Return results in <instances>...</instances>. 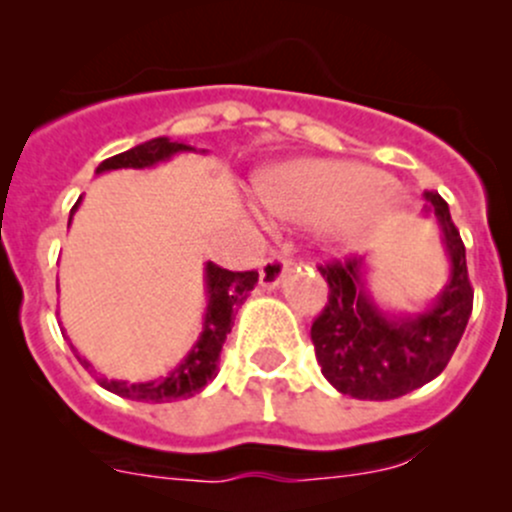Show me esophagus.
Wrapping results in <instances>:
<instances>
[{"label": "esophagus", "instance_id": "34e87169", "mask_svg": "<svg viewBox=\"0 0 512 512\" xmlns=\"http://www.w3.org/2000/svg\"><path fill=\"white\" fill-rule=\"evenodd\" d=\"M287 267H289L287 255H270L265 262H262V267H260V285L265 289L280 287V282H282V277H285Z\"/></svg>", "mask_w": 512, "mask_h": 512}]
</instances>
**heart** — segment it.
Wrapping results in <instances>:
<instances>
[{"mask_svg":"<svg viewBox=\"0 0 512 512\" xmlns=\"http://www.w3.org/2000/svg\"><path fill=\"white\" fill-rule=\"evenodd\" d=\"M389 178L359 163L294 160L257 183L262 205L294 223H327L334 240L354 242L394 210Z\"/></svg>","mask_w":512,"mask_h":512,"instance_id":"b5f03b06","label":"heart"}]
</instances>
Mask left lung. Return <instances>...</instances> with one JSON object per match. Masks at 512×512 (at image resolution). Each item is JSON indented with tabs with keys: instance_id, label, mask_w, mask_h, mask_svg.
I'll list each match as a JSON object with an SVG mask.
<instances>
[{
	"instance_id": "8db88e82",
	"label": "left lung",
	"mask_w": 512,
	"mask_h": 512,
	"mask_svg": "<svg viewBox=\"0 0 512 512\" xmlns=\"http://www.w3.org/2000/svg\"><path fill=\"white\" fill-rule=\"evenodd\" d=\"M441 230L451 262L446 287L416 314H391L376 304L364 257L319 267L329 302L312 324V344L322 374L339 394L361 401H389L436 379L456 352L473 309L466 247L453 225L448 203L433 190L423 193Z\"/></svg>"
}]
</instances>
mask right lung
<instances>
[{
    "mask_svg": "<svg viewBox=\"0 0 512 512\" xmlns=\"http://www.w3.org/2000/svg\"><path fill=\"white\" fill-rule=\"evenodd\" d=\"M178 153H198V148L188 146V143L170 141V138L160 136L151 138V141L141 143V146L131 148V151H123L118 156L106 158L96 168L98 173H108V170H121V168H153V165L165 163ZM205 153V151H203ZM81 198L76 200V205L71 208V218H74L76 208H79ZM257 285V272H230L218 267L215 262H205V294H208V307H205L203 317V332H200L198 342L193 344L188 356L175 366L173 371H168L165 376L153 381H138V384H131V381H118V379H106V376L96 374L91 361L86 356L79 354V349L71 344V339H64L69 342L71 352H74L76 359H79L81 366L91 369V374L96 376L98 386H103L111 394L123 396V399L143 401V404H165V401L175 399H188V396H195L198 391H203L210 381L218 376V361L220 352H223V344L230 334L232 327V312L235 307H240L250 292Z\"/></svg>",
    "mask_w": 512,
    "mask_h": 512,
    "instance_id": "obj_1",
    "label": "right lung"
}]
</instances>
